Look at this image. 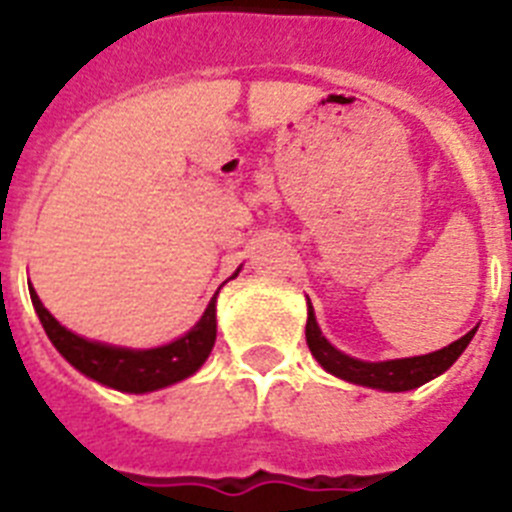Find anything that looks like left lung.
I'll return each mask as SVG.
<instances>
[{
    "mask_svg": "<svg viewBox=\"0 0 512 512\" xmlns=\"http://www.w3.org/2000/svg\"><path fill=\"white\" fill-rule=\"evenodd\" d=\"M476 329H470L465 337L454 340L452 345H446V348L436 350V353H428V356L393 358V361H358V358L337 350L327 337L321 335L319 324H316V313H313V305L311 300H308L305 340H308V348H311L313 358H316L329 374H335L340 380L364 385V388L401 393V390L420 388V385H425V382L438 377V374H444L446 369L462 356V350L468 348V342L473 340Z\"/></svg>",
    "mask_w": 512,
    "mask_h": 512,
    "instance_id": "obj_1",
    "label": "left lung"
}]
</instances>
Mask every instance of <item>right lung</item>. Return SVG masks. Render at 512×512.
I'll return each mask as SVG.
<instances>
[{
	"label": "right lung",
	"instance_id": "add662e5",
	"mask_svg": "<svg viewBox=\"0 0 512 512\" xmlns=\"http://www.w3.org/2000/svg\"><path fill=\"white\" fill-rule=\"evenodd\" d=\"M31 303H34L36 316L42 321V327L47 332V337H50V342L58 348V353L66 358L68 364L79 369L82 374H87V377H92L95 382H100V385L124 390V393H151V390L167 388L172 382L191 377L207 361L217 337V295L209 300L207 311H204L199 324L188 335L170 342V345L151 350L116 348V345L84 340V337L68 332L44 308L42 300L36 297L34 287H31Z\"/></svg>",
	"mask_w": 512,
	"mask_h": 512
}]
</instances>
